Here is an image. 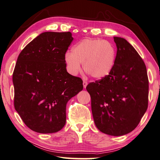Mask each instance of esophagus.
Listing matches in <instances>:
<instances>
[{"mask_svg":"<svg viewBox=\"0 0 160 160\" xmlns=\"http://www.w3.org/2000/svg\"><path fill=\"white\" fill-rule=\"evenodd\" d=\"M88 81H85V80H83V88H86V87H87V85H88Z\"/></svg>","mask_w":160,"mask_h":160,"instance_id":"esophagus-1","label":"esophagus"}]
</instances>
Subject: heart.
<instances>
[{
  "instance_id": "1",
  "label": "heart",
  "mask_w": 160,
  "mask_h": 160,
  "mask_svg": "<svg viewBox=\"0 0 160 160\" xmlns=\"http://www.w3.org/2000/svg\"><path fill=\"white\" fill-rule=\"evenodd\" d=\"M116 51L110 42L96 38H87L72 47V52L65 55L67 69L72 75L81 71V62L87 73L94 79L107 77L115 65Z\"/></svg>"
}]
</instances>
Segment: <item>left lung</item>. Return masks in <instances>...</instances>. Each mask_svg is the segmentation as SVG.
<instances>
[{
    "label": "left lung",
    "instance_id": "1",
    "mask_svg": "<svg viewBox=\"0 0 160 160\" xmlns=\"http://www.w3.org/2000/svg\"><path fill=\"white\" fill-rule=\"evenodd\" d=\"M115 65L104 78L87 86L96 127L120 136L136 128L148 109L149 81L142 57L123 38L114 37Z\"/></svg>",
    "mask_w": 160,
    "mask_h": 160
}]
</instances>
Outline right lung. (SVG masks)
Listing matches in <instances>:
<instances>
[{"mask_svg":"<svg viewBox=\"0 0 160 160\" xmlns=\"http://www.w3.org/2000/svg\"><path fill=\"white\" fill-rule=\"evenodd\" d=\"M70 32H45L19 54L12 81L14 105L23 122L40 133L59 132L66 122V105L83 90V81L67 71L65 55Z\"/></svg>","mask_w":160,"mask_h":160,"instance_id":"obj_1","label":"right lung"}]
</instances>
